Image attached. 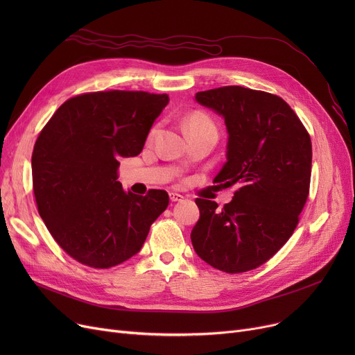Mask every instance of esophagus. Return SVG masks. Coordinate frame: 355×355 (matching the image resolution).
<instances>
[{"label":"esophagus","instance_id":"34e87169","mask_svg":"<svg viewBox=\"0 0 355 355\" xmlns=\"http://www.w3.org/2000/svg\"><path fill=\"white\" fill-rule=\"evenodd\" d=\"M170 200L174 201V202H177V201H182L184 197H182L181 194H178V193H170Z\"/></svg>","mask_w":355,"mask_h":355}]
</instances>
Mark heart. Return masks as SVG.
Instances as JSON below:
<instances>
[{"mask_svg": "<svg viewBox=\"0 0 355 355\" xmlns=\"http://www.w3.org/2000/svg\"><path fill=\"white\" fill-rule=\"evenodd\" d=\"M184 125H185V128H187L189 132L194 129H216L211 119L207 115L201 114V112H194V114L187 116Z\"/></svg>", "mask_w": 355, "mask_h": 355, "instance_id": "1", "label": "heart"}]
</instances>
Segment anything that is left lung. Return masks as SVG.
Segmentation results:
<instances>
[{
  "label": "left lung",
  "mask_w": 355,
  "mask_h": 355,
  "mask_svg": "<svg viewBox=\"0 0 355 355\" xmlns=\"http://www.w3.org/2000/svg\"><path fill=\"white\" fill-rule=\"evenodd\" d=\"M196 102L225 119L227 161L214 181L239 190L223 209L197 198L196 253L210 266L240 273L263 265L292 236L309 193L312 144L291 106L241 86L196 93Z\"/></svg>",
  "instance_id": "obj_1"
}]
</instances>
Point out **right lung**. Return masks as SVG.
I'll return each instance as SVG.
<instances>
[{
	"label": "right lung",
	"instance_id": "1",
	"mask_svg": "<svg viewBox=\"0 0 355 355\" xmlns=\"http://www.w3.org/2000/svg\"><path fill=\"white\" fill-rule=\"evenodd\" d=\"M168 95L95 92L66 101L35 141L33 190L39 214L78 262L107 269L137 254L168 207L164 190L125 191L121 158L141 154Z\"/></svg>",
	"mask_w": 355,
	"mask_h": 355
}]
</instances>
